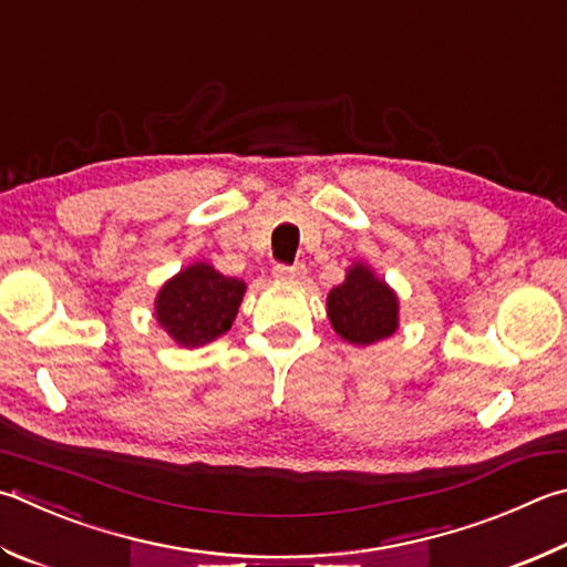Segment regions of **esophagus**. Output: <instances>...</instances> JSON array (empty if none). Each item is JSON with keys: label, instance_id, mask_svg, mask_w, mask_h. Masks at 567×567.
Here are the masks:
<instances>
[{"label": "esophagus", "instance_id": "esophagus-1", "mask_svg": "<svg viewBox=\"0 0 567 567\" xmlns=\"http://www.w3.org/2000/svg\"><path fill=\"white\" fill-rule=\"evenodd\" d=\"M272 275L277 277V280L297 282V280H302V277L307 275V270H305V265H292V267H287V265H275Z\"/></svg>", "mask_w": 567, "mask_h": 567}]
</instances>
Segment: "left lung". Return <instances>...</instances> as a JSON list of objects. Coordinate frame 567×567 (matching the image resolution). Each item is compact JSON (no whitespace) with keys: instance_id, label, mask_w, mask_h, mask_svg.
Returning <instances> with one entry per match:
<instances>
[{"instance_id":"8db88e82","label":"left lung","mask_w":567,"mask_h":567,"mask_svg":"<svg viewBox=\"0 0 567 567\" xmlns=\"http://www.w3.org/2000/svg\"><path fill=\"white\" fill-rule=\"evenodd\" d=\"M334 332L354 347H372L399 329V295L367 262L347 267L344 282L327 295Z\"/></svg>"}]
</instances>
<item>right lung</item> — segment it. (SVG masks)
<instances>
[{
  "label": "right lung",
  "mask_w": 567,
  "mask_h": 567,
  "mask_svg": "<svg viewBox=\"0 0 567 567\" xmlns=\"http://www.w3.org/2000/svg\"><path fill=\"white\" fill-rule=\"evenodd\" d=\"M245 290L248 285L210 262H190L161 285L153 305L156 322L178 347H205L233 327Z\"/></svg>",
  "instance_id": "add662e5"
}]
</instances>
